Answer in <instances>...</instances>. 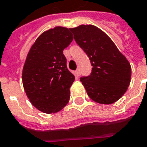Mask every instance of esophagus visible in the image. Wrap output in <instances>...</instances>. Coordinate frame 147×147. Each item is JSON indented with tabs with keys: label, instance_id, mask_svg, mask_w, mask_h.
Segmentation results:
<instances>
[{
	"label": "esophagus",
	"instance_id": "34e87169",
	"mask_svg": "<svg viewBox=\"0 0 147 147\" xmlns=\"http://www.w3.org/2000/svg\"><path fill=\"white\" fill-rule=\"evenodd\" d=\"M75 74H76V76H77V77H79L80 75V69H77V70L75 71Z\"/></svg>",
	"mask_w": 147,
	"mask_h": 147
}]
</instances>
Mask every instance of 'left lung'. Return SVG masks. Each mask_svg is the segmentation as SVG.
<instances>
[{"label": "left lung", "instance_id": "obj_1", "mask_svg": "<svg viewBox=\"0 0 147 147\" xmlns=\"http://www.w3.org/2000/svg\"><path fill=\"white\" fill-rule=\"evenodd\" d=\"M70 30L93 66L91 74L80 78L90 98L100 104H111L120 100L131 80L129 61L109 36L96 26L83 24Z\"/></svg>", "mask_w": 147, "mask_h": 147}]
</instances>
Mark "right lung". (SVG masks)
Segmentation results:
<instances>
[{"mask_svg":"<svg viewBox=\"0 0 147 147\" xmlns=\"http://www.w3.org/2000/svg\"><path fill=\"white\" fill-rule=\"evenodd\" d=\"M70 30L57 26L42 33L30 47L23 67L26 95L34 107L45 113L59 112L70 100L75 78L63 53L74 39Z\"/></svg>","mask_w":147,"mask_h":147,"instance_id":"obj_1","label":"right lung"}]
</instances>
